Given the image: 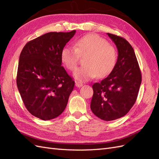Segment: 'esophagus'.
<instances>
[{"label":"esophagus","instance_id":"obj_1","mask_svg":"<svg viewBox=\"0 0 159 159\" xmlns=\"http://www.w3.org/2000/svg\"><path fill=\"white\" fill-rule=\"evenodd\" d=\"M83 83H81V81H75V86L76 87L78 88H81V86H83Z\"/></svg>","mask_w":159,"mask_h":159}]
</instances>
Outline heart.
<instances>
[{
    "mask_svg": "<svg viewBox=\"0 0 159 159\" xmlns=\"http://www.w3.org/2000/svg\"><path fill=\"white\" fill-rule=\"evenodd\" d=\"M84 65L77 70L74 77L80 81H88L98 76L103 78L113 71L117 61L114 47L104 38L89 34L75 40L74 46H66L61 51V60L69 70L75 71L80 56H84Z\"/></svg>",
    "mask_w": 159,
    "mask_h": 159,
    "instance_id": "obj_1",
    "label": "heart"
}]
</instances>
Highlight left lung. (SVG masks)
<instances>
[{"instance_id":"1","label":"left lung","mask_w":159,"mask_h":159,"mask_svg":"<svg viewBox=\"0 0 159 159\" xmlns=\"http://www.w3.org/2000/svg\"><path fill=\"white\" fill-rule=\"evenodd\" d=\"M116 45V66L106 78L92 85L90 107L104 121H113L125 115L136 102L141 84V72L131 45L125 38L107 33Z\"/></svg>"}]
</instances>
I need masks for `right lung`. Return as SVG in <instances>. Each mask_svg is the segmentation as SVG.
<instances>
[{
    "instance_id": "obj_1",
    "label": "right lung",
    "mask_w": 159,
    "mask_h": 159,
    "mask_svg": "<svg viewBox=\"0 0 159 159\" xmlns=\"http://www.w3.org/2000/svg\"><path fill=\"white\" fill-rule=\"evenodd\" d=\"M48 32L29 41L19 57L16 84L32 115L50 120L64 111L75 81L61 66V51L75 33Z\"/></svg>"
}]
</instances>
